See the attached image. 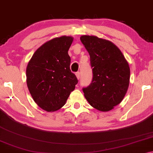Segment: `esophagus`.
Instances as JSON below:
<instances>
[{
    "mask_svg": "<svg viewBox=\"0 0 153 153\" xmlns=\"http://www.w3.org/2000/svg\"><path fill=\"white\" fill-rule=\"evenodd\" d=\"M76 78L78 80L80 79V78H81V76H80V72H76Z\"/></svg>",
    "mask_w": 153,
    "mask_h": 153,
    "instance_id": "34e87169",
    "label": "esophagus"
}]
</instances>
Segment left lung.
<instances>
[{"label":"left lung","mask_w":153,"mask_h":153,"mask_svg":"<svg viewBox=\"0 0 153 153\" xmlns=\"http://www.w3.org/2000/svg\"><path fill=\"white\" fill-rule=\"evenodd\" d=\"M82 43L90 57L93 79L83 88L86 100L100 111H111L120 104L127 92L130 68L120 50L107 39L82 36Z\"/></svg>","instance_id":"left-lung-1"}]
</instances>
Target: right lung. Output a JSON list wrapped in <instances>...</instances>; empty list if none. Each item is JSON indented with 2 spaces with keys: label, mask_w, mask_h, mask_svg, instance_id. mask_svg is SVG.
<instances>
[{
  "label": "right lung",
  "mask_w": 153,
  "mask_h": 153,
  "mask_svg": "<svg viewBox=\"0 0 153 153\" xmlns=\"http://www.w3.org/2000/svg\"><path fill=\"white\" fill-rule=\"evenodd\" d=\"M73 39L72 36H63L47 41L28 63V89L35 102L48 112L61 109L78 83L70 69L68 53Z\"/></svg>",
  "instance_id": "add662e5"
}]
</instances>
